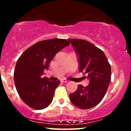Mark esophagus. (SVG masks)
Wrapping results in <instances>:
<instances>
[{
    "mask_svg": "<svg viewBox=\"0 0 131 131\" xmlns=\"http://www.w3.org/2000/svg\"><path fill=\"white\" fill-rule=\"evenodd\" d=\"M61 82L63 83H67V82H68V80L66 79H62L61 80Z\"/></svg>",
    "mask_w": 131,
    "mask_h": 131,
    "instance_id": "esophagus-1",
    "label": "esophagus"
}]
</instances>
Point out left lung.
<instances>
[{
  "label": "left lung",
  "mask_w": 131,
  "mask_h": 131,
  "mask_svg": "<svg viewBox=\"0 0 131 131\" xmlns=\"http://www.w3.org/2000/svg\"><path fill=\"white\" fill-rule=\"evenodd\" d=\"M79 58V70L89 79L88 86L78 85L70 94L71 102L80 109L98 105L106 94L111 80V66L105 53L92 43L82 39H68Z\"/></svg>",
  "instance_id": "left-lung-1"
}]
</instances>
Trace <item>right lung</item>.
Instances as JSON below:
<instances>
[{
  "instance_id": "right-lung-1",
  "label": "right lung",
  "mask_w": 131,
  "mask_h": 131,
  "mask_svg": "<svg viewBox=\"0 0 131 131\" xmlns=\"http://www.w3.org/2000/svg\"><path fill=\"white\" fill-rule=\"evenodd\" d=\"M70 43L65 39H52L37 42L18 59L14 72L16 88L25 104L35 110L47 108L53 99L59 80L50 81L42 77L51 61Z\"/></svg>"
}]
</instances>
